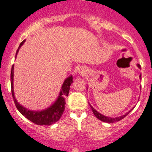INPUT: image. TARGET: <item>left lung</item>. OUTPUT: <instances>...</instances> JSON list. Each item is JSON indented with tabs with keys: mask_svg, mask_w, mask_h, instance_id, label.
Instances as JSON below:
<instances>
[{
	"mask_svg": "<svg viewBox=\"0 0 152 152\" xmlns=\"http://www.w3.org/2000/svg\"><path fill=\"white\" fill-rule=\"evenodd\" d=\"M137 66H138V68L141 69V66H140V65L139 64H137ZM140 79H141V75H140ZM140 88H141V87H140ZM89 105H90V107H91V110H92V112H93L94 114V115H95L96 117H97V118L99 119V120H100V121H103V122H106V123H114V122H116V121H120V120H121V119H122V118H124L125 117V116H127V115H128L129 113H130V112H131V110H133V109L134 108H134L132 109L131 110H130V111H129V112H127V113H125V114L123 115L119 116V117L111 118V117H108V116L103 115H102L101 113H99V112H97V110H94V108H93V106H92L91 105V104H89Z\"/></svg>",
	"mask_w": 152,
	"mask_h": 152,
	"instance_id": "obj_1",
	"label": "left lung"
}]
</instances>
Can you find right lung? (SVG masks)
<instances>
[{"instance_id": "obj_1", "label": "right lung", "mask_w": 152, "mask_h": 152, "mask_svg": "<svg viewBox=\"0 0 152 152\" xmlns=\"http://www.w3.org/2000/svg\"><path fill=\"white\" fill-rule=\"evenodd\" d=\"M25 40H23L20 43L16 52V55L18 54L19 49L25 42ZM15 55V58H16ZM14 65H12V69H11V91H12V98L14 100L15 106L17 110L20 112L22 115L25 116L26 118L32 121L34 124L38 125H52L55 124L56 121H58L61 117L65 109V97H67L69 94V88L73 83V76H69L66 78L64 82L63 85L61 86V89L60 91V93L58 94V97L57 100L54 102L53 104L48 107L46 110H42V111H34V110H30L27 108L24 107L19 103H18L17 100L15 97L13 89V76H14Z\"/></svg>"}]
</instances>
